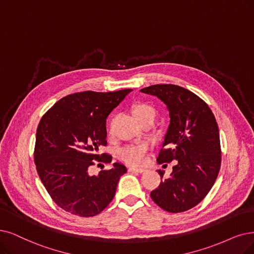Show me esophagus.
<instances>
[{"label": "esophagus", "instance_id": "esophagus-1", "mask_svg": "<svg viewBox=\"0 0 254 254\" xmlns=\"http://www.w3.org/2000/svg\"><path fill=\"white\" fill-rule=\"evenodd\" d=\"M146 170L141 169V168H133V167H129L128 172H132V173H144Z\"/></svg>", "mask_w": 254, "mask_h": 254}]
</instances>
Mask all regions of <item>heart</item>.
<instances>
[{
    "mask_svg": "<svg viewBox=\"0 0 254 254\" xmlns=\"http://www.w3.org/2000/svg\"><path fill=\"white\" fill-rule=\"evenodd\" d=\"M134 119L140 123L145 120L155 119L156 111L153 106L146 103H138L132 107ZM120 158L131 166H139L146 160L147 146L146 145H129L122 148L119 152Z\"/></svg>",
    "mask_w": 254,
    "mask_h": 254,
    "instance_id": "obj_1",
    "label": "heart"
}]
</instances>
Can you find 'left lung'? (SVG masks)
I'll return each mask as SVG.
<instances>
[{"label": "left lung", "instance_id": "left-lung-1", "mask_svg": "<svg viewBox=\"0 0 254 254\" xmlns=\"http://www.w3.org/2000/svg\"><path fill=\"white\" fill-rule=\"evenodd\" d=\"M156 96L170 114V125L157 162L175 161L170 178L151 191L155 203L169 212H182L199 204L214 186L221 167L219 128L212 111L190 90L174 84L140 89ZM167 166V165H164Z\"/></svg>", "mask_w": 254, "mask_h": 254}]
</instances>
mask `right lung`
Returning a JSON list of instances; mask_svg holds the SVG:
<instances>
[{"label": "right lung", "mask_w": 254, "mask_h": 254, "mask_svg": "<svg viewBox=\"0 0 254 254\" xmlns=\"http://www.w3.org/2000/svg\"><path fill=\"white\" fill-rule=\"evenodd\" d=\"M132 89L97 93L87 90L60 99L40 120L34 161L38 176L55 203L79 217H94L110 203L120 177L127 169L114 168L89 175L96 162L113 156L99 154L107 145L106 119Z\"/></svg>", "instance_id": "1"}]
</instances>
